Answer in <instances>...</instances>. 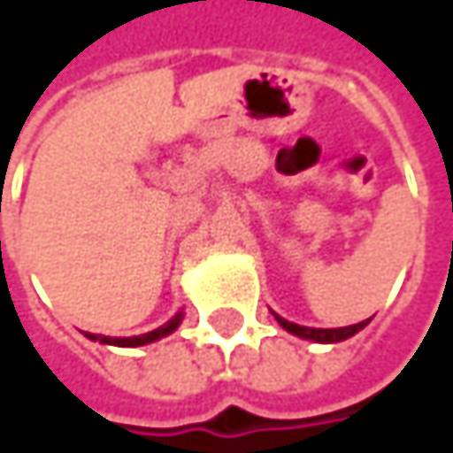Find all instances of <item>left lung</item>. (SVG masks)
<instances>
[{
  "label": "left lung",
  "instance_id": "left-lung-1",
  "mask_svg": "<svg viewBox=\"0 0 453 453\" xmlns=\"http://www.w3.org/2000/svg\"><path fill=\"white\" fill-rule=\"evenodd\" d=\"M275 319L280 322V327H286L288 333L299 335V338H310V341H317V343H338V341H346L351 338L354 333H359L370 319H362L357 325H349V327H304V325H296V322H288L283 317L275 315Z\"/></svg>",
  "mask_w": 453,
  "mask_h": 453
}]
</instances>
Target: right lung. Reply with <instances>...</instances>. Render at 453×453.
<instances>
[{"label": "right lung", "mask_w": 453, "mask_h": 453, "mask_svg": "<svg viewBox=\"0 0 453 453\" xmlns=\"http://www.w3.org/2000/svg\"><path fill=\"white\" fill-rule=\"evenodd\" d=\"M180 319H183V312H178L170 322H165V325L157 327V330H149V333H143V335H131V338H110V335H96V333H86V335H88L91 341L110 343V346H146V343H151V341H159V338L170 335V333L180 325Z\"/></svg>", "instance_id": "obj_1"}]
</instances>
